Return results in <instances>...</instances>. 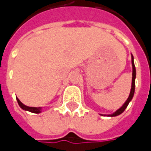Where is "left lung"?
<instances>
[{"mask_svg": "<svg viewBox=\"0 0 151 151\" xmlns=\"http://www.w3.org/2000/svg\"><path fill=\"white\" fill-rule=\"evenodd\" d=\"M132 66H133V77H132V86H131V91L130 93H129V96L128 97L127 101H125V103L120 107L119 109H118L115 113H113V114H110L108 116H111V117H115V116H118L119 114H121L122 113H124L126 107H128L129 101L132 100L133 96H134V87H135V77H136V70H135V66H134V57L132 55Z\"/></svg>", "mask_w": 151, "mask_h": 151, "instance_id": "1", "label": "left lung"}]
</instances>
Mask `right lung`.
I'll return each instance as SVG.
<instances>
[{
	"instance_id": "obj_1",
	"label": "right lung",
	"mask_w": 151,
	"mask_h": 151,
	"mask_svg": "<svg viewBox=\"0 0 151 151\" xmlns=\"http://www.w3.org/2000/svg\"><path fill=\"white\" fill-rule=\"evenodd\" d=\"M17 102H18V105L20 106L21 108H22L23 110H26V111H28V112H31V113H41V107H27L26 105H24L23 103H22L21 101L17 97Z\"/></svg>"
}]
</instances>
